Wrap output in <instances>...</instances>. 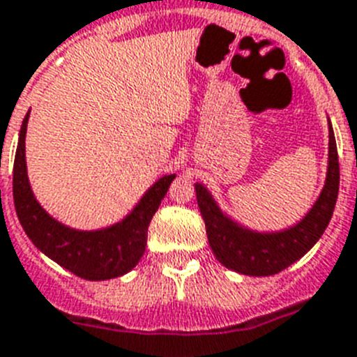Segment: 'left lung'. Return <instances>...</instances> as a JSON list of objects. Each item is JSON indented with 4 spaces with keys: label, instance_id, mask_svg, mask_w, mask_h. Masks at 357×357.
<instances>
[{
    "label": "left lung",
    "instance_id": "left-lung-1",
    "mask_svg": "<svg viewBox=\"0 0 357 357\" xmlns=\"http://www.w3.org/2000/svg\"><path fill=\"white\" fill-rule=\"evenodd\" d=\"M195 191L211 252L222 266L250 278H268L279 273L310 252L334 213L340 191V162L331 119L325 184L316 202L296 225L275 231H259L226 213L202 182H197Z\"/></svg>",
    "mask_w": 357,
    "mask_h": 357
}]
</instances>
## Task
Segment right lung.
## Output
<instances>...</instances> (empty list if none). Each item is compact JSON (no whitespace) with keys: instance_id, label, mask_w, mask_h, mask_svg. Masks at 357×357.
I'll return each instance as SVG.
<instances>
[{"instance_id":"1","label":"right lung","mask_w":357,"mask_h":357,"mask_svg":"<svg viewBox=\"0 0 357 357\" xmlns=\"http://www.w3.org/2000/svg\"><path fill=\"white\" fill-rule=\"evenodd\" d=\"M29 116L31 111L20 129L13 173L14 206L26 237L54 263L87 281H105L131 272L146 252L149 222L176 175L153 182L132 210L114 225L98 229L70 228L47 213L31 188L25 157Z\"/></svg>"}]
</instances>
